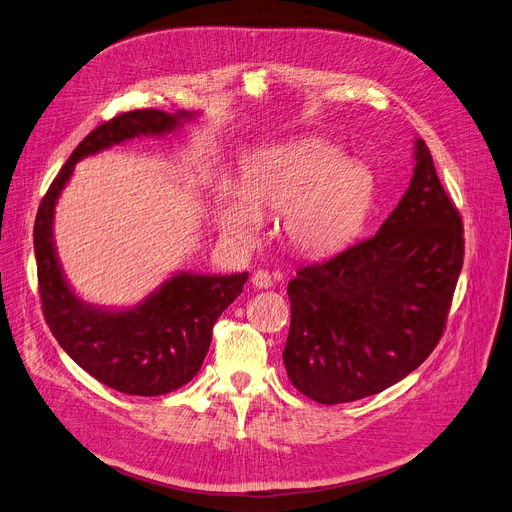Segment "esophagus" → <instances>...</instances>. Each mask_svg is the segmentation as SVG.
<instances>
[{
    "label": "esophagus",
    "mask_w": 512,
    "mask_h": 512,
    "mask_svg": "<svg viewBox=\"0 0 512 512\" xmlns=\"http://www.w3.org/2000/svg\"><path fill=\"white\" fill-rule=\"evenodd\" d=\"M251 284L255 288H271V284H274V282H271V276L267 274L265 269H257L255 274L251 276Z\"/></svg>",
    "instance_id": "esophagus-1"
}]
</instances>
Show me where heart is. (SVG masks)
<instances>
[{
	"mask_svg": "<svg viewBox=\"0 0 512 512\" xmlns=\"http://www.w3.org/2000/svg\"><path fill=\"white\" fill-rule=\"evenodd\" d=\"M374 201V177L321 140H294L269 148L236 185L214 199L220 234L238 247H253L265 214L284 212L288 243L304 255L346 247L362 230Z\"/></svg>",
	"mask_w": 512,
	"mask_h": 512,
	"instance_id": "b5f03b06",
	"label": "heart"
}]
</instances>
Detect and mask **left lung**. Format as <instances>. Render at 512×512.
<instances>
[{"instance_id": "obj_1", "label": "left lung", "mask_w": 512, "mask_h": 512, "mask_svg": "<svg viewBox=\"0 0 512 512\" xmlns=\"http://www.w3.org/2000/svg\"><path fill=\"white\" fill-rule=\"evenodd\" d=\"M414 177L379 232L300 267L288 284L284 364L317 403L356 401L399 383L436 348L463 267V222L424 140Z\"/></svg>"}]
</instances>
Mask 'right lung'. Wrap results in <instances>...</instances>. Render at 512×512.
<instances>
[{"label": "right lung", "mask_w": 512, "mask_h": 512, "mask_svg": "<svg viewBox=\"0 0 512 512\" xmlns=\"http://www.w3.org/2000/svg\"><path fill=\"white\" fill-rule=\"evenodd\" d=\"M195 117L189 111L142 109L98 125L59 170L34 222L39 292L51 333L96 381L125 395L156 397L187 385L210 350L214 323L243 292L249 274L179 271L129 309L88 304L63 276L53 241L55 206L82 158L144 135L162 138Z\"/></svg>", "instance_id": "add662e5"}]
</instances>
